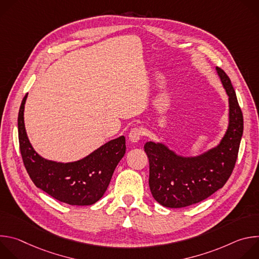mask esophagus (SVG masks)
Returning <instances> with one entry per match:
<instances>
[{"instance_id":"34e87169","label":"esophagus","mask_w":259,"mask_h":259,"mask_svg":"<svg viewBox=\"0 0 259 259\" xmlns=\"http://www.w3.org/2000/svg\"><path fill=\"white\" fill-rule=\"evenodd\" d=\"M142 135H143V131H142L141 129H139V128H133V129L129 132L128 138H129V141H130L131 143H137V142L140 140V138H141Z\"/></svg>"}]
</instances>
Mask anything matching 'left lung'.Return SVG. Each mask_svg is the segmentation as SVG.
Instances as JSON below:
<instances>
[{"mask_svg":"<svg viewBox=\"0 0 259 259\" xmlns=\"http://www.w3.org/2000/svg\"><path fill=\"white\" fill-rule=\"evenodd\" d=\"M215 69L229 96L228 128L218 144L197 156L177 154L161 141L144 144L150 162V189L164 207H188L207 199L225 186L234 170L243 135V115L230 78L221 68Z\"/></svg>","mask_w":259,"mask_h":259,"instance_id":"left-lung-1","label":"left lung"}]
</instances>
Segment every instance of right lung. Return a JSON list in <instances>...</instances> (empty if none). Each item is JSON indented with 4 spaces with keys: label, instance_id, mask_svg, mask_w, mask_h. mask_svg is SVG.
Segmentation results:
<instances>
[{
    "label": "right lung",
    "instance_id": "1",
    "mask_svg": "<svg viewBox=\"0 0 259 259\" xmlns=\"http://www.w3.org/2000/svg\"><path fill=\"white\" fill-rule=\"evenodd\" d=\"M22 99L18 114V138L25 169L36 188L69 205L88 206L99 201L106 192L114 171L126 153L122 135L99 146L88 156L73 162H57L43 158L34 151L25 130Z\"/></svg>",
    "mask_w": 259,
    "mask_h": 259
}]
</instances>
